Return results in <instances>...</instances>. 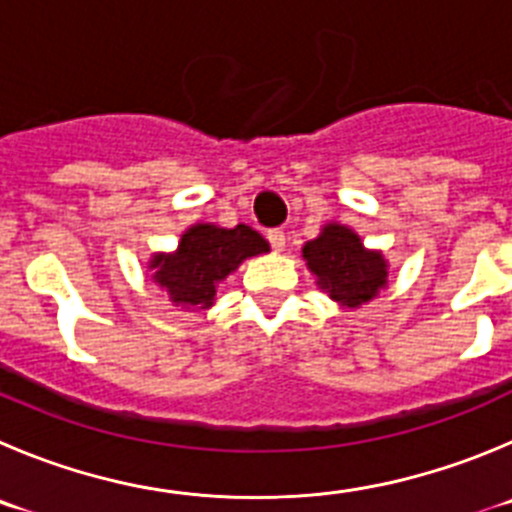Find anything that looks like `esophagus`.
I'll list each match as a JSON object with an SVG mask.
<instances>
[{
  "label": "esophagus",
  "instance_id": "1",
  "mask_svg": "<svg viewBox=\"0 0 512 512\" xmlns=\"http://www.w3.org/2000/svg\"><path fill=\"white\" fill-rule=\"evenodd\" d=\"M267 242H270L272 250H275V252H283L285 250V232H283V229H270V232H267Z\"/></svg>",
  "mask_w": 512,
  "mask_h": 512
}]
</instances>
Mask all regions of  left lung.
I'll return each instance as SVG.
<instances>
[{"label": "left lung", "instance_id": "1", "mask_svg": "<svg viewBox=\"0 0 512 512\" xmlns=\"http://www.w3.org/2000/svg\"><path fill=\"white\" fill-rule=\"evenodd\" d=\"M303 260L321 293L343 310L371 303L389 285V260L381 250H369L356 229L328 222L315 240L303 245Z\"/></svg>", "mask_w": 512, "mask_h": 512}]
</instances>
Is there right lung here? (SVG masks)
Returning <instances> with one entry per match:
<instances>
[{
	"mask_svg": "<svg viewBox=\"0 0 512 512\" xmlns=\"http://www.w3.org/2000/svg\"><path fill=\"white\" fill-rule=\"evenodd\" d=\"M262 252H270V245L247 224L227 229L212 222H197L184 229L176 250L154 252L148 270L151 280L174 305L209 310L217 300L219 283L242 262Z\"/></svg>",
	"mask_w": 512,
	"mask_h": 512,
	"instance_id": "1",
	"label": "right lung"
}]
</instances>
